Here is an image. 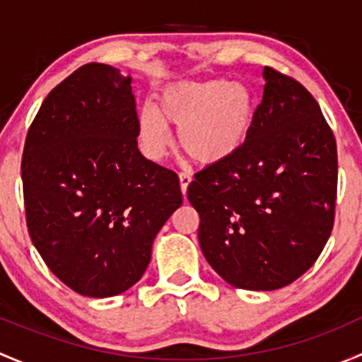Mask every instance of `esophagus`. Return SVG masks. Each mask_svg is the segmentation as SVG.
I'll return each mask as SVG.
<instances>
[{"instance_id":"obj_1","label":"esophagus","mask_w":362,"mask_h":362,"mask_svg":"<svg viewBox=\"0 0 362 362\" xmlns=\"http://www.w3.org/2000/svg\"><path fill=\"white\" fill-rule=\"evenodd\" d=\"M178 178H180V189H182V194L185 196V192H187L189 184H191V182H192L191 173H180V175H178Z\"/></svg>"}]
</instances>
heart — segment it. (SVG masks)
I'll list each match as a JSON object with an SVG mask.
<instances>
[{"mask_svg": "<svg viewBox=\"0 0 362 362\" xmlns=\"http://www.w3.org/2000/svg\"><path fill=\"white\" fill-rule=\"evenodd\" d=\"M254 113V94L245 83L222 78L178 82L160 90L158 108L145 105L138 112L136 133L145 154L159 159L171 147V124L178 127V140L189 158L217 164L243 147Z\"/></svg>", "mask_w": 362, "mask_h": 362, "instance_id": "heart-1", "label": "heart"}]
</instances>
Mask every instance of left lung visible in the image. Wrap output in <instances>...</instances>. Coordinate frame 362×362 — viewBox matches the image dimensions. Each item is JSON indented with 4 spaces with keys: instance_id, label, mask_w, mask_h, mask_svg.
Wrapping results in <instances>:
<instances>
[{
    "instance_id": "8db88e82",
    "label": "left lung",
    "mask_w": 362,
    "mask_h": 362,
    "mask_svg": "<svg viewBox=\"0 0 362 362\" xmlns=\"http://www.w3.org/2000/svg\"><path fill=\"white\" fill-rule=\"evenodd\" d=\"M264 93L249 138L233 158L194 175L208 264L233 287L275 291L317 261L334 224L337 140L315 98L264 66Z\"/></svg>"
}]
</instances>
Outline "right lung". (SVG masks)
<instances>
[{
    "mask_svg": "<svg viewBox=\"0 0 362 362\" xmlns=\"http://www.w3.org/2000/svg\"><path fill=\"white\" fill-rule=\"evenodd\" d=\"M131 76L83 64L54 87L28 131V231L69 289L110 298L141 279L152 243L182 204L175 171L138 151Z\"/></svg>",
    "mask_w": 362,
    "mask_h": 362,
    "instance_id": "right-lung-1",
    "label": "right lung"
}]
</instances>
